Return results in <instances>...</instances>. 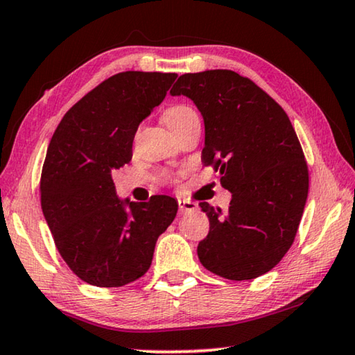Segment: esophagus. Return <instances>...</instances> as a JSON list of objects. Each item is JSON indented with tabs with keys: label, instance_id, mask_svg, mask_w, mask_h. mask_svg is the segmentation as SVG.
Segmentation results:
<instances>
[{
	"label": "esophagus",
	"instance_id": "34e87169",
	"mask_svg": "<svg viewBox=\"0 0 355 355\" xmlns=\"http://www.w3.org/2000/svg\"><path fill=\"white\" fill-rule=\"evenodd\" d=\"M178 208H180V213L184 214L186 211H192V209H196L197 203L189 202V200H178Z\"/></svg>",
	"mask_w": 355,
	"mask_h": 355
}]
</instances>
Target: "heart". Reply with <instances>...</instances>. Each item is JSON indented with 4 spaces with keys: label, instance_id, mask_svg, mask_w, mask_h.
I'll return each instance as SVG.
<instances>
[{
    "label": "heart",
    "instance_id": "b5f03b06",
    "mask_svg": "<svg viewBox=\"0 0 355 355\" xmlns=\"http://www.w3.org/2000/svg\"><path fill=\"white\" fill-rule=\"evenodd\" d=\"M194 117H197V114L194 112L192 107L184 106V105H177V106L169 107V110H166L163 120L167 125V128L171 131H177L182 127H184V125Z\"/></svg>",
    "mask_w": 355,
    "mask_h": 355
}]
</instances>
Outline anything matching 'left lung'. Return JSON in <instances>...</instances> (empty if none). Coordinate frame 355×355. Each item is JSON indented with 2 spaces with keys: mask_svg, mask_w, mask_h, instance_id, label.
<instances>
[{
  "mask_svg": "<svg viewBox=\"0 0 355 355\" xmlns=\"http://www.w3.org/2000/svg\"><path fill=\"white\" fill-rule=\"evenodd\" d=\"M194 101L205 123L202 161L232 192L227 213L200 203L209 219L197 255L208 271L250 280L291 248L309 196L302 147L277 101L232 70L184 73L171 89Z\"/></svg>",
  "mask_w": 355,
  "mask_h": 355,
  "instance_id": "obj_1",
  "label": "left lung"
}]
</instances>
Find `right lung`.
<instances>
[{"instance_id":"add662e5","label":"right lung","mask_w":355,"mask_h":355,"mask_svg":"<svg viewBox=\"0 0 355 355\" xmlns=\"http://www.w3.org/2000/svg\"><path fill=\"white\" fill-rule=\"evenodd\" d=\"M177 76L122 71L107 78L70 107L51 137L42 211L64 261L89 285L114 288L142 277L159 235L175 219L173 197L120 199L112 172L130 163L137 127Z\"/></svg>"}]
</instances>
